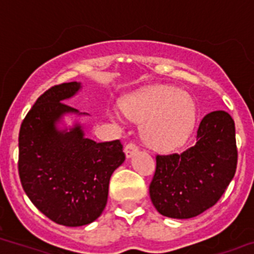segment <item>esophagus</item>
Returning <instances> with one entry per match:
<instances>
[{"label":"esophagus","mask_w":254,"mask_h":254,"mask_svg":"<svg viewBox=\"0 0 254 254\" xmlns=\"http://www.w3.org/2000/svg\"><path fill=\"white\" fill-rule=\"evenodd\" d=\"M137 151H138V147H137L136 143L129 142L125 146V153L127 157H132V156H133Z\"/></svg>","instance_id":"34e87169"}]
</instances>
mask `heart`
Returning a JSON list of instances; mask_svg holds the SVG:
<instances>
[{"label": "heart", "instance_id": "1", "mask_svg": "<svg viewBox=\"0 0 254 254\" xmlns=\"http://www.w3.org/2000/svg\"><path fill=\"white\" fill-rule=\"evenodd\" d=\"M123 112L133 122L143 123L145 141L161 151L183 146L196 121L191 97L170 85H157L133 95L125 103Z\"/></svg>", "mask_w": 254, "mask_h": 254}]
</instances>
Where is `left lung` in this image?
<instances>
[{
	"mask_svg": "<svg viewBox=\"0 0 254 254\" xmlns=\"http://www.w3.org/2000/svg\"><path fill=\"white\" fill-rule=\"evenodd\" d=\"M238 161L236 127L225 111H214L201 120L196 143L181 153L156 155L150 197L160 214L189 219L218 203Z\"/></svg>",
	"mask_w": 254,
	"mask_h": 254,
	"instance_id": "obj_1",
	"label": "left lung"
}]
</instances>
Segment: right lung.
I'll return each instance as SVG.
<instances>
[{"mask_svg": "<svg viewBox=\"0 0 254 254\" xmlns=\"http://www.w3.org/2000/svg\"><path fill=\"white\" fill-rule=\"evenodd\" d=\"M80 89L70 81L51 87L37 98L18 134V175L25 192L44 215L58 224L80 227L94 222L108 199L109 179L126 156L120 139L94 142L75 125L58 128L65 103Z\"/></svg>", "mask_w": 254, "mask_h": 254, "instance_id": "add662e5", "label": "right lung"}]
</instances>
